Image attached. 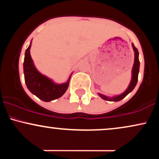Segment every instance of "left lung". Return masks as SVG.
I'll return each instance as SVG.
<instances>
[{"mask_svg":"<svg viewBox=\"0 0 159 159\" xmlns=\"http://www.w3.org/2000/svg\"><path fill=\"white\" fill-rule=\"evenodd\" d=\"M133 50L134 52V65H133V68L132 70V79H131V82L129 84L128 88L125 90L124 93L122 94L118 95V96H113V97H108V96H105L101 93H98V96H100L102 99L106 100V101H111V102H119L120 100H122L124 98L125 96H127L129 93H131L134 90V88L135 87V86L138 83V73H139V67H140V61L138 56H139V52H138V49L135 48L134 44H132Z\"/></svg>","mask_w":159,"mask_h":159,"instance_id":"obj_1","label":"left lung"}]
</instances>
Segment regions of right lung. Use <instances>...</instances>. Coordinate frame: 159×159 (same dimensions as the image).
<instances>
[{
	"label": "right lung",
	"instance_id": "obj_1",
	"mask_svg": "<svg viewBox=\"0 0 159 159\" xmlns=\"http://www.w3.org/2000/svg\"><path fill=\"white\" fill-rule=\"evenodd\" d=\"M31 43L25 51L24 61V74L26 86L33 94L44 102H50L61 97L69 87L71 75L63 84H56L52 79L41 74L34 64L30 49Z\"/></svg>",
	"mask_w": 159,
	"mask_h": 159
}]
</instances>
